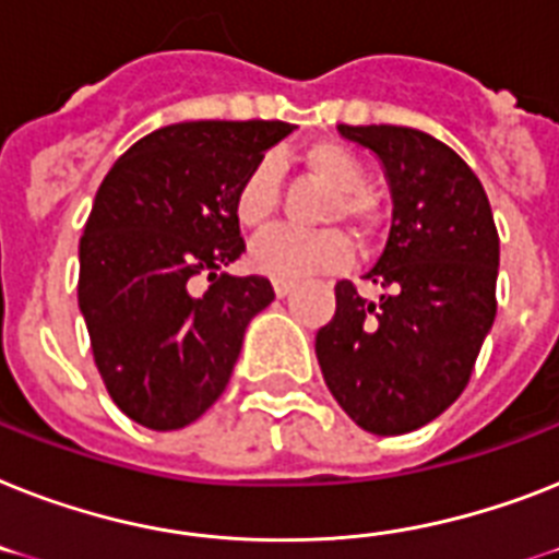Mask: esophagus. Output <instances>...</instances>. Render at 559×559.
<instances>
[{"label":"esophagus","instance_id":"1","mask_svg":"<svg viewBox=\"0 0 559 559\" xmlns=\"http://www.w3.org/2000/svg\"><path fill=\"white\" fill-rule=\"evenodd\" d=\"M293 281H272V289H275V295H278V298H284V295H289L293 293Z\"/></svg>","mask_w":559,"mask_h":559}]
</instances>
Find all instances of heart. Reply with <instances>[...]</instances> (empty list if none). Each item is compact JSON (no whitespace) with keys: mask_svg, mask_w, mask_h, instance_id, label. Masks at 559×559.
Returning a JSON list of instances; mask_svg holds the SVG:
<instances>
[{"mask_svg":"<svg viewBox=\"0 0 559 559\" xmlns=\"http://www.w3.org/2000/svg\"><path fill=\"white\" fill-rule=\"evenodd\" d=\"M304 169L319 177L335 192L326 206V224H350L356 233H367L376 221V209L367 194V171L350 148L333 140H319L301 152ZM281 171L275 160H258L235 192V217L243 229L261 233L278 212ZM353 261V247L338 229L324 233H275L258 238L249 249V264L275 281H304L321 272H338Z\"/></svg>","mask_w":559,"mask_h":559,"instance_id":"1","label":"heart"}]
</instances>
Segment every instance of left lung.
I'll return each instance as SVG.
<instances>
[{
	"label": "left lung",
	"mask_w": 559,
	"mask_h": 559,
	"mask_svg": "<svg viewBox=\"0 0 559 559\" xmlns=\"http://www.w3.org/2000/svg\"><path fill=\"white\" fill-rule=\"evenodd\" d=\"M376 154L393 221L365 278L367 301L335 284V316L316 335L321 373L358 428L396 437L460 399L497 316L500 235L479 177L442 140L405 126H338Z\"/></svg>",
	"instance_id": "1"
}]
</instances>
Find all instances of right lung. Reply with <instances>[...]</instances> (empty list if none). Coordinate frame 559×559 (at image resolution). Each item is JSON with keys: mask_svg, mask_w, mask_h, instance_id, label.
Wrapping results in <instances>:
<instances>
[{"mask_svg": "<svg viewBox=\"0 0 559 559\" xmlns=\"http://www.w3.org/2000/svg\"><path fill=\"white\" fill-rule=\"evenodd\" d=\"M281 120L175 122L138 140L99 183L80 238V312L97 370L129 419L177 430L201 419L233 376L243 333L275 293L229 275L243 252L235 192ZM210 287L193 293V278Z\"/></svg>", "mask_w": 559, "mask_h": 559, "instance_id": "right-lung-1", "label": "right lung"}]
</instances>
